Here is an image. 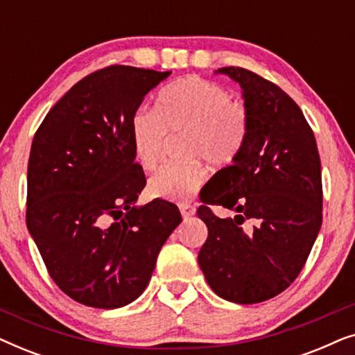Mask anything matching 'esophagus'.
I'll use <instances>...</instances> for the list:
<instances>
[{
    "label": "esophagus",
    "instance_id": "esophagus-1",
    "mask_svg": "<svg viewBox=\"0 0 355 355\" xmlns=\"http://www.w3.org/2000/svg\"><path fill=\"white\" fill-rule=\"evenodd\" d=\"M179 210H181V215L184 220H189V218L196 215V208H193L192 205H181L179 207Z\"/></svg>",
    "mask_w": 355,
    "mask_h": 355
}]
</instances>
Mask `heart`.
<instances>
[{
  "label": "heart",
  "instance_id": "heart-1",
  "mask_svg": "<svg viewBox=\"0 0 355 355\" xmlns=\"http://www.w3.org/2000/svg\"><path fill=\"white\" fill-rule=\"evenodd\" d=\"M186 132L187 158L153 174L148 192L155 198L187 202L200 191L207 171L198 159L215 168L236 162L247 142L249 111L231 100L230 90L202 77H184L163 87L153 111H139L130 121V144L139 164L153 169L162 162L168 134Z\"/></svg>",
  "mask_w": 355,
  "mask_h": 355
}]
</instances>
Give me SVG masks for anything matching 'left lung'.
<instances>
[{"label":"left lung","mask_w":355,"mask_h":355,"mask_svg":"<svg viewBox=\"0 0 355 355\" xmlns=\"http://www.w3.org/2000/svg\"><path fill=\"white\" fill-rule=\"evenodd\" d=\"M242 89L247 142L211 179L197 215L208 227L198 265L220 297L257 304L288 289L309 259L322 226V163L302 110L244 67H221ZM208 205L236 213L218 218Z\"/></svg>","instance_id":"obj_1"}]
</instances>
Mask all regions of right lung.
<instances>
[{
  "label": "right lung",
  "mask_w": 355,
  "mask_h": 355,
  "mask_svg": "<svg viewBox=\"0 0 355 355\" xmlns=\"http://www.w3.org/2000/svg\"><path fill=\"white\" fill-rule=\"evenodd\" d=\"M169 74L119 64L92 72L48 111L33 137L27 227L51 279L76 302L118 309L137 299L182 221L162 198L134 205L147 181L130 121Z\"/></svg>",
  "instance_id": "1"
}]
</instances>
